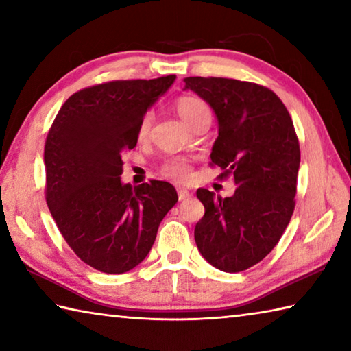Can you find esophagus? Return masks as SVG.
Returning <instances> with one entry per match:
<instances>
[{"mask_svg":"<svg viewBox=\"0 0 351 351\" xmlns=\"http://www.w3.org/2000/svg\"><path fill=\"white\" fill-rule=\"evenodd\" d=\"M190 197V192L187 189H178V198H180V201H184V199H187Z\"/></svg>","mask_w":351,"mask_h":351,"instance_id":"obj_1","label":"esophagus"}]
</instances>
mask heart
Instances as JSON below:
<instances>
[{"mask_svg": "<svg viewBox=\"0 0 351 351\" xmlns=\"http://www.w3.org/2000/svg\"><path fill=\"white\" fill-rule=\"evenodd\" d=\"M175 108L182 121L190 127H193L201 117L210 114L207 105L203 100L195 96L178 97L175 102ZM152 119V112H145V114L141 117L138 128H136V136H138L139 141H145L148 138V134H150ZM162 175L165 178H169V180L184 182L190 178V164L187 161H184V159H173V161H169L162 165Z\"/></svg>", "mask_w": 351, "mask_h": 351, "instance_id": "1", "label": "heart"}]
</instances>
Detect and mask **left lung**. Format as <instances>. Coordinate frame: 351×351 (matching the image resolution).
Here are the masks:
<instances>
[{
    "instance_id": "8db88e82",
    "label": "left lung",
    "mask_w": 351,
    "mask_h": 351,
    "mask_svg": "<svg viewBox=\"0 0 351 351\" xmlns=\"http://www.w3.org/2000/svg\"><path fill=\"white\" fill-rule=\"evenodd\" d=\"M218 119L210 165L232 178L235 193L221 198L198 189L204 217L195 226L203 257L224 272H240L263 260L293 217L300 147L291 116L274 91L223 77H187Z\"/></svg>"
}]
</instances>
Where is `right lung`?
Masks as SVG:
<instances>
[{
	"instance_id": "obj_1",
	"label": "right lung",
	"mask_w": 351,
	"mask_h": 351,
	"mask_svg": "<svg viewBox=\"0 0 351 351\" xmlns=\"http://www.w3.org/2000/svg\"><path fill=\"white\" fill-rule=\"evenodd\" d=\"M176 75L114 80L74 93L45 144L46 203L77 257L106 274H123L147 257L158 228L176 204L170 182L122 184V152Z\"/></svg>"
}]
</instances>
